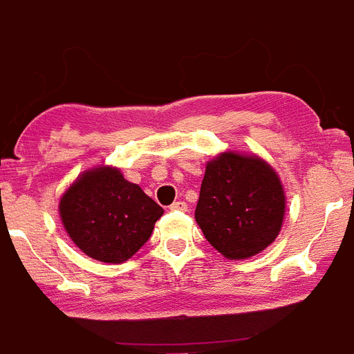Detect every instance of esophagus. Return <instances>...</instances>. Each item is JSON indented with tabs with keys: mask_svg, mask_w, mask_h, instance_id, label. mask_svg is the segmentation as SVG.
I'll list each match as a JSON object with an SVG mask.
<instances>
[{
	"mask_svg": "<svg viewBox=\"0 0 354 354\" xmlns=\"http://www.w3.org/2000/svg\"><path fill=\"white\" fill-rule=\"evenodd\" d=\"M171 211H187V204L185 202H174L171 205Z\"/></svg>",
	"mask_w": 354,
	"mask_h": 354,
	"instance_id": "1",
	"label": "esophagus"
}]
</instances>
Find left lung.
<instances>
[{
  "label": "left lung",
  "instance_id": "1",
  "mask_svg": "<svg viewBox=\"0 0 354 354\" xmlns=\"http://www.w3.org/2000/svg\"><path fill=\"white\" fill-rule=\"evenodd\" d=\"M285 207V189L270 163L226 150L205 163L194 218L216 252L239 261L277 239Z\"/></svg>",
  "mask_w": 354,
  "mask_h": 354
}]
</instances>
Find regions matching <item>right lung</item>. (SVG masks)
Returning a JSON list of instances; mask_svg holds the SVG:
<instances>
[{"mask_svg":"<svg viewBox=\"0 0 354 354\" xmlns=\"http://www.w3.org/2000/svg\"><path fill=\"white\" fill-rule=\"evenodd\" d=\"M75 246L101 263H124L149 241L163 209L118 167L97 165L77 176L58 202Z\"/></svg>","mask_w":354,"mask_h":354,"instance_id":"1","label":"right lung"}]
</instances>
